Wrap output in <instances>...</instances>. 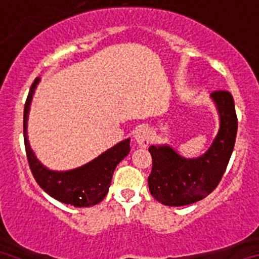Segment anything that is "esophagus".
<instances>
[{
  "mask_svg": "<svg viewBox=\"0 0 259 259\" xmlns=\"http://www.w3.org/2000/svg\"><path fill=\"white\" fill-rule=\"evenodd\" d=\"M135 139H136L139 145L146 148L150 144V141H152V132H150V130L146 125H140L135 131Z\"/></svg>",
  "mask_w": 259,
  "mask_h": 259,
  "instance_id": "obj_1",
  "label": "esophagus"
}]
</instances>
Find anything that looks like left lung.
<instances>
[{"label":"left lung","mask_w":259,"mask_h":259,"mask_svg":"<svg viewBox=\"0 0 259 259\" xmlns=\"http://www.w3.org/2000/svg\"><path fill=\"white\" fill-rule=\"evenodd\" d=\"M211 98L218 109L221 127L205 154L187 159L168 145L149 146L153 159L149 191L166 206H185L205 198L217 188L227 168L237 134L235 102L228 91H215Z\"/></svg>","instance_id":"obj_1"}]
</instances>
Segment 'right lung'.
Masks as SVG:
<instances>
[{
  "label": "right lung",
  "instance_id": "right-lung-1",
  "mask_svg": "<svg viewBox=\"0 0 259 259\" xmlns=\"http://www.w3.org/2000/svg\"><path fill=\"white\" fill-rule=\"evenodd\" d=\"M40 79L36 77L29 89L28 97L24 105L23 114V135H24V145H26L27 159L32 175L49 196L67 205L75 207H88L101 202L107 194L111 184L114 170L123 158L127 157L130 148V139L120 141L119 144L110 148L101 155H98L93 161L77 167L70 171H52L37 161L27 136V120H28L29 106H31L32 96L35 93Z\"/></svg>",
  "mask_w": 259,
  "mask_h": 259
}]
</instances>
